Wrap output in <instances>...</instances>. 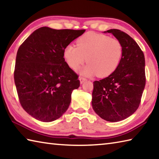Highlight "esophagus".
<instances>
[{
	"mask_svg": "<svg viewBox=\"0 0 159 159\" xmlns=\"http://www.w3.org/2000/svg\"><path fill=\"white\" fill-rule=\"evenodd\" d=\"M80 84H83L84 82L86 81V79L84 78V77H80Z\"/></svg>",
	"mask_w": 159,
	"mask_h": 159,
	"instance_id": "obj_1",
	"label": "esophagus"
}]
</instances>
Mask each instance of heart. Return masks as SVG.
I'll list each match as a JSON object with an SVG mask.
<instances>
[{"instance_id": "1", "label": "heart", "mask_w": 159, "mask_h": 159, "mask_svg": "<svg viewBox=\"0 0 159 159\" xmlns=\"http://www.w3.org/2000/svg\"><path fill=\"white\" fill-rule=\"evenodd\" d=\"M76 46L68 45L64 50V57L69 66L75 70L86 61L89 64L80 70L81 75L104 77L118 68L122 57V45L116 38L89 32L80 37Z\"/></svg>"}]
</instances>
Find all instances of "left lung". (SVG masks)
<instances>
[{
	"mask_svg": "<svg viewBox=\"0 0 159 159\" xmlns=\"http://www.w3.org/2000/svg\"><path fill=\"white\" fill-rule=\"evenodd\" d=\"M122 45V57L118 68L106 78L93 82L92 107L101 118L109 122L126 119L136 111L145 86V56L129 35L111 29Z\"/></svg>",
	"mask_w": 159,
	"mask_h": 159,
	"instance_id": "obj_1",
	"label": "left lung"
}]
</instances>
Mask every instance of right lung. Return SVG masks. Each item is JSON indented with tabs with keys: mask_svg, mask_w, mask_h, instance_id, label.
Masks as SVG:
<instances>
[{
	"mask_svg": "<svg viewBox=\"0 0 159 159\" xmlns=\"http://www.w3.org/2000/svg\"><path fill=\"white\" fill-rule=\"evenodd\" d=\"M84 32L42 27L18 50L14 73L18 96L23 109L38 120H55L69 107L80 82L65 61L64 50Z\"/></svg>",
	"mask_w": 159,
	"mask_h": 159,
	"instance_id": "add662e5",
	"label": "right lung"
}]
</instances>
